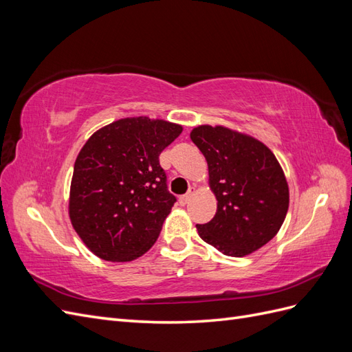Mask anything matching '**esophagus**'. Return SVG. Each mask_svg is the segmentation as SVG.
I'll list each match as a JSON object with an SVG mask.
<instances>
[{
    "label": "esophagus",
    "instance_id": "obj_1",
    "mask_svg": "<svg viewBox=\"0 0 352 352\" xmlns=\"http://www.w3.org/2000/svg\"><path fill=\"white\" fill-rule=\"evenodd\" d=\"M195 192H197V188H195V186H190V188H189V190H188V192H186L185 195L179 197V202H180V204H182V206H186L188 202L190 201V198H192V195H194Z\"/></svg>",
    "mask_w": 352,
    "mask_h": 352
}]
</instances>
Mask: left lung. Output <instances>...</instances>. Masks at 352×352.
Returning a JSON list of instances; mask_svg holds the SVG:
<instances>
[{
	"label": "left lung",
	"mask_w": 352,
	"mask_h": 352,
	"mask_svg": "<svg viewBox=\"0 0 352 352\" xmlns=\"http://www.w3.org/2000/svg\"><path fill=\"white\" fill-rule=\"evenodd\" d=\"M190 140L208 164L216 216L197 225L199 238L229 257L260 250L279 232L289 188L278 158L255 138L225 126L201 124Z\"/></svg>",
	"instance_id": "obj_1"
}]
</instances>
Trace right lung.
I'll return each mask as SVG.
<instances>
[{
    "label": "right lung",
    "instance_id": "right-lung-1",
    "mask_svg": "<svg viewBox=\"0 0 352 352\" xmlns=\"http://www.w3.org/2000/svg\"><path fill=\"white\" fill-rule=\"evenodd\" d=\"M182 131L162 119L126 117L85 142L74 162L69 216L97 257L132 261L155 243L176 202L158 155Z\"/></svg>",
    "mask_w": 352,
    "mask_h": 352
}]
</instances>
